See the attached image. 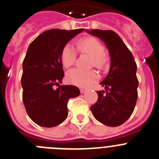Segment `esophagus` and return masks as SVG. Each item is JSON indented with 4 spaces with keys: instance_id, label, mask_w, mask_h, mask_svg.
I'll list each match as a JSON object with an SVG mask.
<instances>
[{
    "instance_id": "1",
    "label": "esophagus",
    "mask_w": 159,
    "mask_h": 159,
    "mask_svg": "<svg viewBox=\"0 0 159 159\" xmlns=\"http://www.w3.org/2000/svg\"><path fill=\"white\" fill-rule=\"evenodd\" d=\"M86 91H87V90H86V89H83V88H81V89H80V93H81V94H84V93H85Z\"/></svg>"
}]
</instances>
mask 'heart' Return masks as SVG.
Instances as JSON below:
<instances>
[{
    "mask_svg": "<svg viewBox=\"0 0 159 159\" xmlns=\"http://www.w3.org/2000/svg\"><path fill=\"white\" fill-rule=\"evenodd\" d=\"M77 47L81 53L91 57V65L98 68H103L108 64V57L105 54L102 44L95 38L88 37L80 39L77 43ZM76 52L72 45L66 44L61 53V61L65 68H69L75 63ZM98 78L94 71H83L73 68L68 71L66 75L67 81L69 84L78 87H87Z\"/></svg>",
    "mask_w": 159,
    "mask_h": 159,
    "instance_id": "1",
    "label": "heart"
}]
</instances>
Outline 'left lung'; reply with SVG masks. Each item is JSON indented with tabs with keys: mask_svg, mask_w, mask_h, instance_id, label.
Segmentation results:
<instances>
[{
	"mask_svg": "<svg viewBox=\"0 0 159 159\" xmlns=\"http://www.w3.org/2000/svg\"><path fill=\"white\" fill-rule=\"evenodd\" d=\"M86 31L105 43L110 57L109 73L100 83L105 91H97L98 98L91 107V112L102 124L116 127L130 117L136 106L137 66L132 53L115 32L98 29Z\"/></svg>",
	"mask_w": 159,
	"mask_h": 159,
	"instance_id": "8db88e82",
	"label": "left lung"
}]
</instances>
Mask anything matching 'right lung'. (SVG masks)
Instances as JSON below:
<instances>
[{"label": "right lung", "instance_id": "add662e5", "mask_svg": "<svg viewBox=\"0 0 159 159\" xmlns=\"http://www.w3.org/2000/svg\"><path fill=\"white\" fill-rule=\"evenodd\" d=\"M84 29H51L30 44L23 62V101L30 118L42 127L60 125L68 116L69 98L80 95L75 86L60 85L65 75L61 53ZM54 85H58L57 89Z\"/></svg>", "mask_w": 159, "mask_h": 159}]
</instances>
